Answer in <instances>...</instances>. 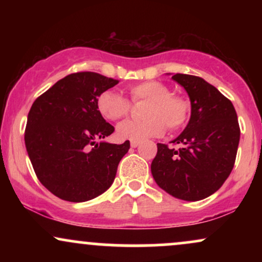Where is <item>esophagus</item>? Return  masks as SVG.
<instances>
[{
    "label": "esophagus",
    "mask_w": 262,
    "mask_h": 262,
    "mask_svg": "<svg viewBox=\"0 0 262 262\" xmlns=\"http://www.w3.org/2000/svg\"><path fill=\"white\" fill-rule=\"evenodd\" d=\"M139 141H130V146L132 148H137V146H139Z\"/></svg>",
    "instance_id": "obj_1"
}]
</instances>
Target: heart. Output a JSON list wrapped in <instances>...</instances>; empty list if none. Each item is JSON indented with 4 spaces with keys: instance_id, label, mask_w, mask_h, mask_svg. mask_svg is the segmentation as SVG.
<instances>
[{
    "instance_id": "1",
    "label": "heart",
    "mask_w": 262,
    "mask_h": 262,
    "mask_svg": "<svg viewBox=\"0 0 262 262\" xmlns=\"http://www.w3.org/2000/svg\"><path fill=\"white\" fill-rule=\"evenodd\" d=\"M130 100L146 102L143 121H124L117 127V138L121 140L144 141L159 137L165 132L177 130L185 125L188 117V103L181 96L170 93V89L159 81H143L128 86ZM97 110L108 121H118L129 113L127 98L113 91L102 92L97 98Z\"/></svg>"
}]
</instances>
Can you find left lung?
Returning a JSON list of instances; mask_svg holds the SVG:
<instances>
[{"label": "left lung", "mask_w": 262, "mask_h": 262, "mask_svg": "<svg viewBox=\"0 0 262 262\" xmlns=\"http://www.w3.org/2000/svg\"><path fill=\"white\" fill-rule=\"evenodd\" d=\"M188 93L191 118L171 143L158 144L151 173L159 187L183 201H200L222 187L235 162L240 128L233 103L214 86L193 75L172 76Z\"/></svg>", "instance_id": "obj_1"}]
</instances>
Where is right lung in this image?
Returning <instances> with one entry per match:
<instances>
[{"label": "right lung", "mask_w": 262, "mask_h": 262, "mask_svg": "<svg viewBox=\"0 0 262 262\" xmlns=\"http://www.w3.org/2000/svg\"><path fill=\"white\" fill-rule=\"evenodd\" d=\"M118 82L91 71L70 74L32 104L27 152L38 180L56 197L86 202L113 183L130 143H97L114 132L98 112L97 98Z\"/></svg>", "instance_id": "1"}]
</instances>
